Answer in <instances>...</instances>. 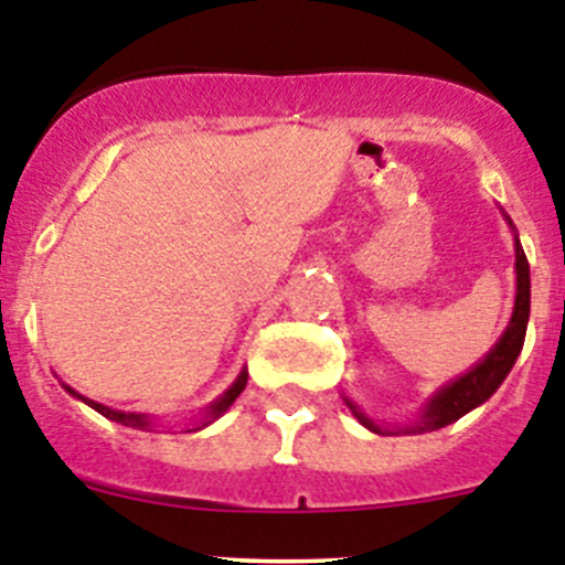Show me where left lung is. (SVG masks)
<instances>
[{
    "label": "left lung",
    "instance_id": "left-lung-1",
    "mask_svg": "<svg viewBox=\"0 0 565 565\" xmlns=\"http://www.w3.org/2000/svg\"><path fill=\"white\" fill-rule=\"evenodd\" d=\"M507 224L512 226V221L507 218ZM526 322H530V263H526L524 248H521L519 237H515V308H512V319L510 324H507L504 333H501V339L493 344V350H490L473 370L459 375L451 384H445L443 390L423 406L420 417L414 423H408V426H377V423L370 420L350 397H344V403L350 406V412L359 417L361 426L370 428V431L375 434H426L445 428L448 423H457L462 414L470 412V408L482 406V403L504 384V377L510 375L512 364H515L521 347H524Z\"/></svg>",
    "mask_w": 565,
    "mask_h": 565
}]
</instances>
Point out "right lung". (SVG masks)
<instances>
[{
  "label": "right lung",
  "instance_id": "1",
  "mask_svg": "<svg viewBox=\"0 0 565 565\" xmlns=\"http://www.w3.org/2000/svg\"><path fill=\"white\" fill-rule=\"evenodd\" d=\"M246 377H248V372L243 370L241 375H237V381L235 384L230 386V390L224 392V395L218 397V401L212 403L210 408H206L204 412V417H201V423H195L193 428H190V431H199V428H204V426H210L212 420H218L221 414L226 412V408L232 406V403H235V397L241 395L243 390H246ZM64 390L70 392V395H75L77 401H83L86 403V406H92L95 408V412H100L103 417H108V420H114V423H122V426H131V428H142V431H151V426H153V420L151 417H148V414H134V412H117V408H108V406H103V403H95V401H89V397H83V395H77L75 390H72V386H66L64 384Z\"/></svg>",
  "mask_w": 565,
  "mask_h": 565
}]
</instances>
